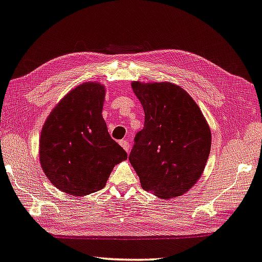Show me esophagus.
Segmentation results:
<instances>
[{
  "instance_id": "esophagus-1",
  "label": "esophagus",
  "mask_w": 262,
  "mask_h": 262,
  "mask_svg": "<svg viewBox=\"0 0 262 262\" xmlns=\"http://www.w3.org/2000/svg\"><path fill=\"white\" fill-rule=\"evenodd\" d=\"M120 145L124 147V150L126 151V152H129V150H130V144L129 143H128V141H126V140H121L120 142Z\"/></svg>"
}]
</instances>
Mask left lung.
Returning <instances> with one entry per match:
<instances>
[{"instance_id":"1","label":"left lung","mask_w":262,"mask_h":262,"mask_svg":"<svg viewBox=\"0 0 262 262\" xmlns=\"http://www.w3.org/2000/svg\"><path fill=\"white\" fill-rule=\"evenodd\" d=\"M144 109V128L134 138L129 161L142 188L161 199L186 193L206 167L211 132L187 92L171 83L134 81Z\"/></svg>"}]
</instances>
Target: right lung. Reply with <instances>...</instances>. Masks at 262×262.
Wrapping results in <instances>:
<instances>
[{
    "label": "right lung",
    "mask_w": 262,
    "mask_h": 262,
    "mask_svg": "<svg viewBox=\"0 0 262 262\" xmlns=\"http://www.w3.org/2000/svg\"><path fill=\"white\" fill-rule=\"evenodd\" d=\"M105 90L84 83L51 112L39 141L40 166L53 185L76 196L103 188L127 153L111 138L102 117Z\"/></svg>",
    "instance_id": "add662e5"
}]
</instances>
